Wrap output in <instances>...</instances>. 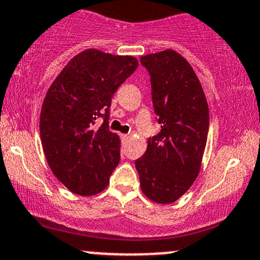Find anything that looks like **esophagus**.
<instances>
[{
  "mask_svg": "<svg viewBox=\"0 0 260 260\" xmlns=\"http://www.w3.org/2000/svg\"><path fill=\"white\" fill-rule=\"evenodd\" d=\"M122 139H124V140H126V139H128V138H129V136H128V134H122Z\"/></svg>",
  "mask_w": 260,
  "mask_h": 260,
  "instance_id": "obj_1",
  "label": "esophagus"
}]
</instances>
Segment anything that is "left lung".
I'll return each instance as SVG.
<instances>
[{
  "label": "left lung",
  "mask_w": 260,
  "mask_h": 260,
  "mask_svg": "<svg viewBox=\"0 0 260 260\" xmlns=\"http://www.w3.org/2000/svg\"><path fill=\"white\" fill-rule=\"evenodd\" d=\"M150 74L151 99L161 131L136 160L140 188L157 204L189 189L201 171L209 131V107L192 66L175 50L140 57Z\"/></svg>",
  "instance_id": "1"
}]
</instances>
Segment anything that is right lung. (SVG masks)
I'll list each match as a JSON object with an SVG mask.
<instances>
[{
  "instance_id": "obj_1",
  "label": "right lung",
  "mask_w": 260,
  "mask_h": 260,
  "mask_svg": "<svg viewBox=\"0 0 260 260\" xmlns=\"http://www.w3.org/2000/svg\"><path fill=\"white\" fill-rule=\"evenodd\" d=\"M138 67L133 56L88 49L50 85L41 107L40 138L52 174L76 194L100 193L120 162V137L109 129L111 99ZM98 117L104 118L94 127Z\"/></svg>"
}]
</instances>
